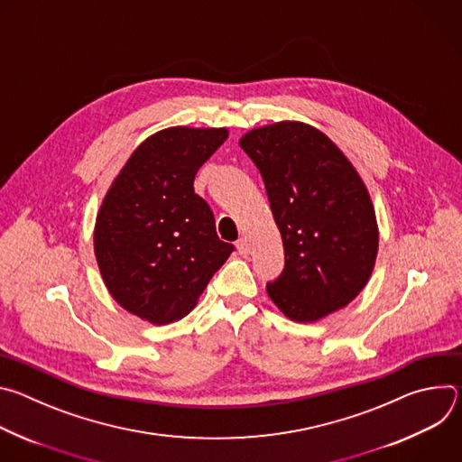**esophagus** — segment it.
I'll return each mask as SVG.
<instances>
[{"label": "esophagus", "mask_w": 462, "mask_h": 462, "mask_svg": "<svg viewBox=\"0 0 462 462\" xmlns=\"http://www.w3.org/2000/svg\"><path fill=\"white\" fill-rule=\"evenodd\" d=\"M237 250H239L241 255H248V254H250V245H248L246 237H241V239L237 241Z\"/></svg>", "instance_id": "obj_1"}]
</instances>
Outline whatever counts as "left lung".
Here are the masks:
<instances>
[{"label":"left lung","mask_w":462,"mask_h":462,"mask_svg":"<svg viewBox=\"0 0 462 462\" xmlns=\"http://www.w3.org/2000/svg\"><path fill=\"white\" fill-rule=\"evenodd\" d=\"M239 146L265 180L283 239L285 271L267 285L269 298L296 323L349 305L378 254L374 207L353 162L323 131L300 120L254 127Z\"/></svg>","instance_id":"8db88e82"}]
</instances>
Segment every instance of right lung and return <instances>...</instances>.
<instances>
[{"instance_id":"add662e5","label":"right lung","mask_w":462,"mask_h":462,"mask_svg":"<svg viewBox=\"0 0 462 462\" xmlns=\"http://www.w3.org/2000/svg\"><path fill=\"white\" fill-rule=\"evenodd\" d=\"M228 127L171 125L143 141L107 188L93 230L106 289L152 325L184 318L234 246L221 241L197 170Z\"/></svg>"}]
</instances>
